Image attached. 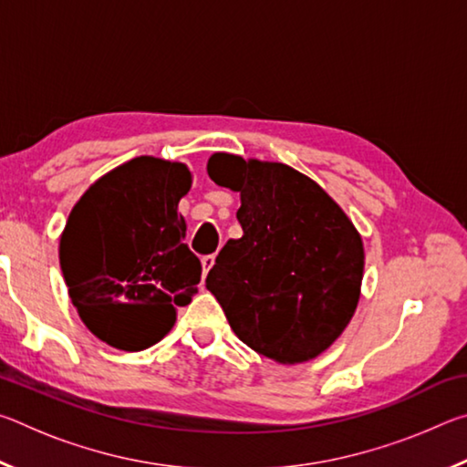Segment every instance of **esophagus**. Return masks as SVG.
Segmentation results:
<instances>
[{
  "instance_id": "obj_1",
  "label": "esophagus",
  "mask_w": 467,
  "mask_h": 467,
  "mask_svg": "<svg viewBox=\"0 0 467 467\" xmlns=\"http://www.w3.org/2000/svg\"><path fill=\"white\" fill-rule=\"evenodd\" d=\"M214 255H203L202 257V275H203V280H205V275H208V272L212 270V265H214Z\"/></svg>"
}]
</instances>
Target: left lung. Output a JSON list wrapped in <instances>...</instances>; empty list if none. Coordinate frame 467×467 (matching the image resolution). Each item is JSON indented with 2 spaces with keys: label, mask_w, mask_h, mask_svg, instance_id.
Returning <instances> with one entry per match:
<instances>
[{
  "label": "left lung",
  "mask_w": 467,
  "mask_h": 467,
  "mask_svg": "<svg viewBox=\"0 0 467 467\" xmlns=\"http://www.w3.org/2000/svg\"><path fill=\"white\" fill-rule=\"evenodd\" d=\"M208 175L241 193V239L218 253L205 288L241 342L278 365L313 360L357 313L362 236L311 177L288 164L216 152Z\"/></svg>",
  "instance_id": "left-lung-1"
}]
</instances>
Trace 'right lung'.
I'll use <instances>...</instances> for the list:
<instances>
[{"label": "right lung", "mask_w": 467, "mask_h": 467, "mask_svg": "<svg viewBox=\"0 0 467 467\" xmlns=\"http://www.w3.org/2000/svg\"><path fill=\"white\" fill-rule=\"evenodd\" d=\"M183 162L138 156L86 189L59 239L69 298L94 336L119 350L154 346L192 303L202 264L177 205L192 189Z\"/></svg>", "instance_id": "obj_1"}]
</instances>
